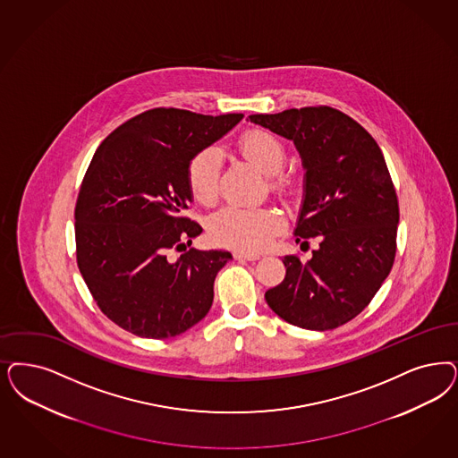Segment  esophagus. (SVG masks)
<instances>
[{
    "label": "esophagus",
    "mask_w": 458,
    "mask_h": 458,
    "mask_svg": "<svg viewBox=\"0 0 458 458\" xmlns=\"http://www.w3.org/2000/svg\"><path fill=\"white\" fill-rule=\"evenodd\" d=\"M233 257H235V260L238 262H255V260H259L260 259V255L259 253H249V252H235L233 253Z\"/></svg>",
    "instance_id": "obj_1"
}]
</instances>
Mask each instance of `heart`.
Segmentation results:
<instances>
[{
    "label": "heart",
    "instance_id": "1",
    "mask_svg": "<svg viewBox=\"0 0 458 458\" xmlns=\"http://www.w3.org/2000/svg\"><path fill=\"white\" fill-rule=\"evenodd\" d=\"M238 147L242 154L259 169L270 174V188L293 196L300 190V179L294 174L281 171L285 162V147L279 137L266 130H250L242 135ZM220 152L203 148L194 154L186 167V181L191 196L211 205L218 196ZM284 228V218L274 208L266 206H223L208 220V232L213 242L223 247L255 252L267 245Z\"/></svg>",
    "mask_w": 458,
    "mask_h": 458
}]
</instances>
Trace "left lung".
<instances>
[{
  "mask_svg": "<svg viewBox=\"0 0 458 458\" xmlns=\"http://www.w3.org/2000/svg\"><path fill=\"white\" fill-rule=\"evenodd\" d=\"M250 122L293 140L306 169L296 242L318 238L308 262L285 255L284 281L266 293L287 323L327 332L360 315L389 276L399 203L372 135L330 106L250 114Z\"/></svg>",
  "mask_w": 458,
  "mask_h": 458,
  "instance_id": "left-lung-1",
  "label": "left lung"
}]
</instances>
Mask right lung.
Instances as JSON below:
<instances>
[{
    "label": "right lung",
    "instance_id": "right-lung-1",
    "mask_svg": "<svg viewBox=\"0 0 458 458\" xmlns=\"http://www.w3.org/2000/svg\"><path fill=\"white\" fill-rule=\"evenodd\" d=\"M242 118L154 108L98 147L74 209L76 257L96 304L126 332L164 340L208 315L232 253L188 249L203 228L186 216V167Z\"/></svg>",
    "mask_w": 458,
    "mask_h": 458
}]
</instances>
